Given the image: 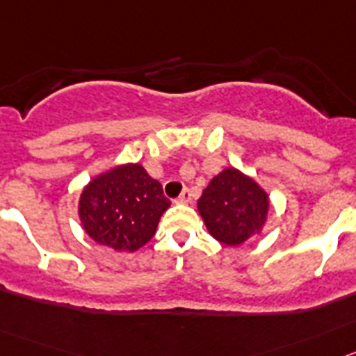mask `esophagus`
<instances>
[{
	"label": "esophagus",
	"instance_id": "1",
	"mask_svg": "<svg viewBox=\"0 0 356 356\" xmlns=\"http://www.w3.org/2000/svg\"><path fill=\"white\" fill-rule=\"evenodd\" d=\"M177 202H181V204H190L191 202V191L190 190H184L181 195H179Z\"/></svg>",
	"mask_w": 356,
	"mask_h": 356
}]
</instances>
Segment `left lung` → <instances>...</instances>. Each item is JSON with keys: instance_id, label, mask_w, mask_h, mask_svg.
<instances>
[{"instance_id": "obj_1", "label": "left lung", "mask_w": 356, "mask_h": 356, "mask_svg": "<svg viewBox=\"0 0 356 356\" xmlns=\"http://www.w3.org/2000/svg\"><path fill=\"white\" fill-rule=\"evenodd\" d=\"M197 209L216 241L239 246L264 230L270 195L255 179L229 166L211 179Z\"/></svg>"}]
</instances>
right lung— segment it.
Returning a JSON list of instances; mask_svg holds the SVG:
<instances>
[{
	"label": "right lung",
	"mask_w": 356,
	"mask_h": 356,
	"mask_svg": "<svg viewBox=\"0 0 356 356\" xmlns=\"http://www.w3.org/2000/svg\"><path fill=\"white\" fill-rule=\"evenodd\" d=\"M168 207L163 186L140 163H122L85 184L78 216L95 243L133 254L152 239Z\"/></svg>",
	"instance_id": "1"
}]
</instances>
